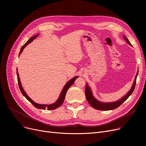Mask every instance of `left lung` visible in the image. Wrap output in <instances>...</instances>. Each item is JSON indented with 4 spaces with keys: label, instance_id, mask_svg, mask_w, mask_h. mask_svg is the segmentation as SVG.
Listing matches in <instances>:
<instances>
[{
    "label": "left lung",
    "instance_id": "left-lung-1",
    "mask_svg": "<svg viewBox=\"0 0 146 146\" xmlns=\"http://www.w3.org/2000/svg\"><path fill=\"white\" fill-rule=\"evenodd\" d=\"M124 39L125 40V41L127 42V43L128 44H129L130 45H132L128 41V40L125 36H124ZM138 72L136 74V76L135 78V80L134 82V83L133 85V86L128 92L127 94L126 95H125L123 98H121L120 100L114 102H111V103H103V102H101L98 101V100L94 97L92 93V91L89 88V86H88V83H86V88H85V96H86V98L87 99L88 102H89V104L93 107L94 108L96 109V110H102V111H108V110H115L117 108L118 106H119L122 103L124 102H125L127 99L128 98V97L132 94V93L133 92V91L135 89V84H136V79H137V77L138 75Z\"/></svg>",
    "mask_w": 146,
    "mask_h": 146
}]
</instances>
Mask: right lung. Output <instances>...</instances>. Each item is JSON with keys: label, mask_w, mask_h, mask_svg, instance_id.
I'll list each match as a JSON object with an SVG mask.
<instances>
[{"label": "right lung", "mask_w": 146, "mask_h": 146, "mask_svg": "<svg viewBox=\"0 0 146 146\" xmlns=\"http://www.w3.org/2000/svg\"><path fill=\"white\" fill-rule=\"evenodd\" d=\"M38 36V35H36L34 36H33L32 38H31L30 39H29V40L22 46V47H21V50H20V52H19V56L21 54V52H22L23 50H24V48L26 47V46L29 44L31 42H32L33 41V40H34L35 38H36ZM17 79H18V85H19V88L20 89V90L21 92V93L22 94V95H24L28 101H29L31 103L35 108H38V109H42V110H45V109H47L48 110H55L57 108H58V107H60L61 104H63L64 100V98H65V96H66V92L67 90L68 89V88H70L73 84L74 83V82L75 81V80L77 79L78 78V76H75L74 78H73V79H70V80H69L66 84V85L64 86L62 91H61V92L60 94V97L58 98V99H57V101L55 102L54 103L52 104H51V105H42V104H36L35 102H34L31 99L27 94L25 92V91L24 90V89H23L22 88V85H21V81H20V79H19V74H18V71H17Z\"/></svg>", "instance_id": "right-lung-1"}]
</instances>
